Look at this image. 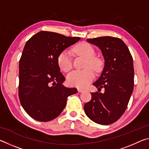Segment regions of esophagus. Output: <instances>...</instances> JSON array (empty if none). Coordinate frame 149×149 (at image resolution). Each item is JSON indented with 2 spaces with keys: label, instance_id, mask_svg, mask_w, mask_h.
Returning <instances> with one entry per match:
<instances>
[{
  "label": "esophagus",
  "instance_id": "34e87169",
  "mask_svg": "<svg viewBox=\"0 0 149 149\" xmlns=\"http://www.w3.org/2000/svg\"><path fill=\"white\" fill-rule=\"evenodd\" d=\"M77 91H78V92H79V93H82V92L84 91V90L82 89H81V88H78Z\"/></svg>",
  "mask_w": 149,
  "mask_h": 149
}]
</instances>
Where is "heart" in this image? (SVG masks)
Segmentation results:
<instances>
[{"instance_id":"obj_1","label":"heart","mask_w":149,"mask_h":149,"mask_svg":"<svg viewBox=\"0 0 149 149\" xmlns=\"http://www.w3.org/2000/svg\"><path fill=\"white\" fill-rule=\"evenodd\" d=\"M74 51L77 54L86 58L85 68L83 70H74L67 75V81L70 86L85 87L94 79L95 74L91 67L95 71H99L100 68V62L99 59L93 57L95 50L89 43L80 42L74 47ZM58 65L60 70L65 72H69L72 68V60L71 55L68 50L60 52L57 58Z\"/></svg>"}]
</instances>
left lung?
Instances as JSON below:
<instances>
[{"label":"left lung","instance_id":"1","mask_svg":"<svg viewBox=\"0 0 149 149\" xmlns=\"http://www.w3.org/2000/svg\"><path fill=\"white\" fill-rule=\"evenodd\" d=\"M87 41L99 47L104 57L101 75L93 85L98 89L104 88V93H91V100L85 104V112L95 123L111 124L124 113L133 93V58L127 45L119 38L107 36Z\"/></svg>","mask_w":149,"mask_h":149}]
</instances>
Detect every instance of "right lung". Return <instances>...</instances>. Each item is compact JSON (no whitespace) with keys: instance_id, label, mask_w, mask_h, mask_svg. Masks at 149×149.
Returning a JSON list of instances; mask_svg holds the SVG:
<instances>
[{"instance_id":"obj_1","label":"right lung","mask_w":149,"mask_h":149,"mask_svg":"<svg viewBox=\"0 0 149 149\" xmlns=\"http://www.w3.org/2000/svg\"><path fill=\"white\" fill-rule=\"evenodd\" d=\"M79 40L42 31L27 41L19 64V98L24 110L35 120H54L64 110L67 98L77 92L76 88L63 85L65 77L57 58Z\"/></svg>"}]
</instances>
